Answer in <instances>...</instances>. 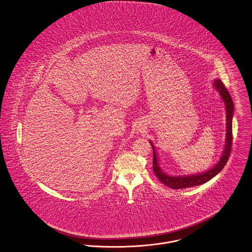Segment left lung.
Returning a JSON list of instances; mask_svg holds the SVG:
<instances>
[{
    "mask_svg": "<svg viewBox=\"0 0 252 252\" xmlns=\"http://www.w3.org/2000/svg\"><path fill=\"white\" fill-rule=\"evenodd\" d=\"M214 87L219 92L222 97V101L225 105L226 110V138H225V145L223 148L222 157L220 161L215 164L211 169L207 170L204 173L196 174V175H189V176H169L164 173L162 168L160 167L158 163V158L155 152V148L150 142L152 149H153V171L155 175L161 181L163 185L172 189H187L196 187L199 185H203L209 181L210 179L216 176L222 168L224 167L225 163L228 161V158L231 153V146H232V116L234 111V106L232 99L225 89L224 85L222 84L220 79L214 81Z\"/></svg>",
    "mask_w": 252,
    "mask_h": 252,
    "instance_id": "left-lung-1",
    "label": "left lung"
}]
</instances>
